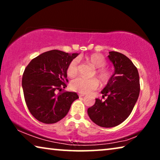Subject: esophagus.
Here are the masks:
<instances>
[{"mask_svg":"<svg viewBox=\"0 0 160 160\" xmlns=\"http://www.w3.org/2000/svg\"><path fill=\"white\" fill-rule=\"evenodd\" d=\"M78 96L79 97H84L85 95H84V94H78Z\"/></svg>","mask_w":160,"mask_h":160,"instance_id":"obj_1","label":"esophagus"}]
</instances>
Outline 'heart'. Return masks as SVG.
Returning a JSON list of instances; mask_svg holds the SVG:
<instances>
[{"instance_id":"obj_1","label":"heart","mask_w":160,"mask_h":160,"mask_svg":"<svg viewBox=\"0 0 160 160\" xmlns=\"http://www.w3.org/2000/svg\"><path fill=\"white\" fill-rule=\"evenodd\" d=\"M86 60L96 68L95 74L102 84H108L111 78V73L106 68L107 61L102 54L94 53L86 57ZM78 61L76 59L71 60L67 68V74L69 77L73 78L78 74ZM98 87V82L95 78H86L78 77L71 83V88L78 92L86 94L95 90Z\"/></svg>"}]
</instances>
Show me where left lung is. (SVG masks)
Instances as JSON below:
<instances>
[{
  "mask_svg": "<svg viewBox=\"0 0 160 160\" xmlns=\"http://www.w3.org/2000/svg\"><path fill=\"white\" fill-rule=\"evenodd\" d=\"M114 73L101 91L105 100L96 99L87 113L94 123L102 128H113L122 123L132 112L140 93L137 68L124 54L110 52L108 56Z\"/></svg>",
  "mask_w": 160,
  "mask_h": 160,
  "instance_id": "obj_1",
  "label": "left lung"
}]
</instances>
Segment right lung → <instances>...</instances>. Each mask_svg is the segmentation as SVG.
I'll return each instance as SVG.
<instances>
[{"mask_svg":"<svg viewBox=\"0 0 160 160\" xmlns=\"http://www.w3.org/2000/svg\"><path fill=\"white\" fill-rule=\"evenodd\" d=\"M78 55L60 50H51L30 61L23 73L22 86L30 113L39 122L54 124L67 115L78 96L73 92H63L67 87V68ZM57 90L62 91L58 95Z\"/></svg>","mask_w":160,"mask_h":160,"instance_id":"right-lung-1","label":"right lung"}]
</instances>
